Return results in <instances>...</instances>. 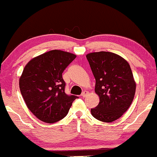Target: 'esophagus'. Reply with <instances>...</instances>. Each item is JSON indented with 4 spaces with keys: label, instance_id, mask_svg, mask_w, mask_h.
I'll use <instances>...</instances> for the list:
<instances>
[{
    "label": "esophagus",
    "instance_id": "esophagus-1",
    "mask_svg": "<svg viewBox=\"0 0 157 157\" xmlns=\"http://www.w3.org/2000/svg\"><path fill=\"white\" fill-rule=\"evenodd\" d=\"M88 91H83L82 93V97H83V98H85V97H87L88 95Z\"/></svg>",
    "mask_w": 157,
    "mask_h": 157
}]
</instances>
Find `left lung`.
I'll use <instances>...</instances> for the list:
<instances>
[{
  "label": "left lung",
  "instance_id": "left-lung-1",
  "mask_svg": "<svg viewBox=\"0 0 157 157\" xmlns=\"http://www.w3.org/2000/svg\"><path fill=\"white\" fill-rule=\"evenodd\" d=\"M96 80L100 102L90 109L98 120L112 122L128 110L134 100L136 82L128 63L119 55L100 51L86 55Z\"/></svg>",
  "mask_w": 157,
  "mask_h": 157
}]
</instances>
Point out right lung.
I'll return each mask as SVG.
<instances>
[{"instance_id":"right-lung-1","label":"right lung","mask_w":157,"mask_h":157,"mask_svg":"<svg viewBox=\"0 0 157 157\" xmlns=\"http://www.w3.org/2000/svg\"><path fill=\"white\" fill-rule=\"evenodd\" d=\"M76 55L52 50L35 56L25 65L19 78V89L29 109L38 119L54 123L67 116L78 97L65 93L62 77Z\"/></svg>"}]
</instances>
